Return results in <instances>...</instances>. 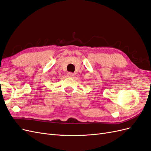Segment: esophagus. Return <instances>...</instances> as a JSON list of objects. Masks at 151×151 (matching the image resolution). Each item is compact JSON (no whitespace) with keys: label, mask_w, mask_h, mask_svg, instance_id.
Listing matches in <instances>:
<instances>
[{"label":"esophagus","mask_w":151,"mask_h":151,"mask_svg":"<svg viewBox=\"0 0 151 151\" xmlns=\"http://www.w3.org/2000/svg\"><path fill=\"white\" fill-rule=\"evenodd\" d=\"M67 77H72L74 76V74H73V73H72V72H68L67 74Z\"/></svg>","instance_id":"esophagus-1"}]
</instances>
